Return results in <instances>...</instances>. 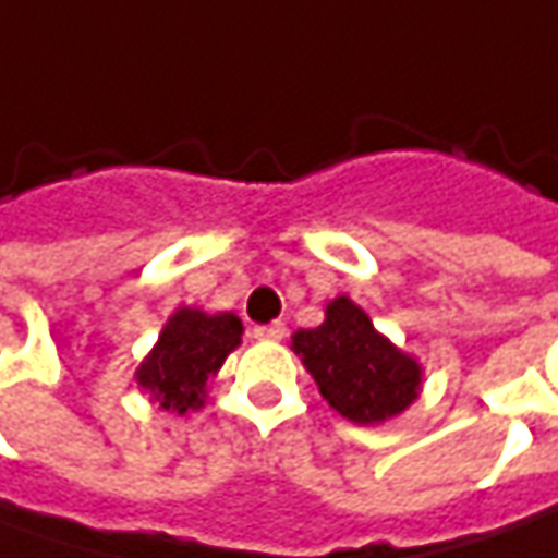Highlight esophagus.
<instances>
[{"label":"esophagus","mask_w":558,"mask_h":558,"mask_svg":"<svg viewBox=\"0 0 558 558\" xmlns=\"http://www.w3.org/2000/svg\"><path fill=\"white\" fill-rule=\"evenodd\" d=\"M254 338L260 341H282L286 338V326L282 323H269V326H254Z\"/></svg>","instance_id":"1"}]
</instances>
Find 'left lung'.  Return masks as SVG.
Returning <instances> with one entry per match:
<instances>
[{"label": "left lung", "instance_id": "1", "mask_svg": "<svg viewBox=\"0 0 558 558\" xmlns=\"http://www.w3.org/2000/svg\"><path fill=\"white\" fill-rule=\"evenodd\" d=\"M291 348L307 366L335 413L356 425L400 416L418 397L422 366L403 354L348 294L326 304V323L291 335Z\"/></svg>", "mask_w": 558, "mask_h": 558}]
</instances>
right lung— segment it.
Listing matches in <instances>:
<instances>
[{
    "label": "right lung",
    "instance_id": "obj_1",
    "mask_svg": "<svg viewBox=\"0 0 558 558\" xmlns=\"http://www.w3.org/2000/svg\"><path fill=\"white\" fill-rule=\"evenodd\" d=\"M242 319L235 313H204L180 307L167 319L158 344L136 369L145 395L170 413L198 410L207 395V381L223 366V360L242 344Z\"/></svg>",
    "mask_w": 558,
    "mask_h": 558
}]
</instances>
